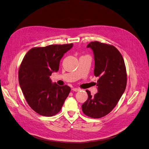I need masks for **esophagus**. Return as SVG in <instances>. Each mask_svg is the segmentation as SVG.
I'll return each instance as SVG.
<instances>
[{"label": "esophagus", "instance_id": "esophagus-1", "mask_svg": "<svg viewBox=\"0 0 149 149\" xmlns=\"http://www.w3.org/2000/svg\"><path fill=\"white\" fill-rule=\"evenodd\" d=\"M72 90L73 91H75V92H78V91H80L81 89L79 88H72Z\"/></svg>", "mask_w": 149, "mask_h": 149}]
</instances>
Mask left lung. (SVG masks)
<instances>
[{"mask_svg": "<svg viewBox=\"0 0 149 149\" xmlns=\"http://www.w3.org/2000/svg\"><path fill=\"white\" fill-rule=\"evenodd\" d=\"M87 48L93 52L94 74L97 80V93L91 95L86 91L87 100L82 110L87 116L98 118L110 113L125 92L127 75L123 58L114 46L97 41L89 43Z\"/></svg>", "mask_w": 149, "mask_h": 149, "instance_id": "8db88e82", "label": "left lung"}]
</instances>
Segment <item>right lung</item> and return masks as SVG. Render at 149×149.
<instances>
[{
  "label": "right lung",
  "mask_w": 149,
  "mask_h": 149,
  "mask_svg": "<svg viewBox=\"0 0 149 149\" xmlns=\"http://www.w3.org/2000/svg\"><path fill=\"white\" fill-rule=\"evenodd\" d=\"M73 44L33 48L24 57L18 81L29 105L41 116L50 117L61 111L71 88L52 83L49 78L58 71L61 58Z\"/></svg>",
  "instance_id": "obj_1"
}]
</instances>
